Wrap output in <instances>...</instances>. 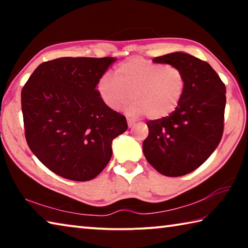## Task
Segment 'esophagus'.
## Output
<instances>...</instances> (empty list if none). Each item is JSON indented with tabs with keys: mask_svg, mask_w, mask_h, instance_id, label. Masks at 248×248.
<instances>
[{
	"mask_svg": "<svg viewBox=\"0 0 248 248\" xmlns=\"http://www.w3.org/2000/svg\"><path fill=\"white\" fill-rule=\"evenodd\" d=\"M127 123H128V125H129V127H132V125L134 124H136V121H133L132 119H127Z\"/></svg>",
	"mask_w": 248,
	"mask_h": 248,
	"instance_id": "esophagus-1",
	"label": "esophagus"
}]
</instances>
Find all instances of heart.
Masks as SVG:
<instances>
[{
	"instance_id": "heart-1",
	"label": "heart",
	"mask_w": 248,
	"mask_h": 248,
	"mask_svg": "<svg viewBox=\"0 0 248 248\" xmlns=\"http://www.w3.org/2000/svg\"><path fill=\"white\" fill-rule=\"evenodd\" d=\"M114 77H99L96 91L110 110H121L133 100L130 114L162 119L178 108L186 92L184 71L175 65L163 64L143 58H130L116 66Z\"/></svg>"
}]
</instances>
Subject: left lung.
Listing matches in <instances>:
<instances>
[{"mask_svg":"<svg viewBox=\"0 0 248 248\" xmlns=\"http://www.w3.org/2000/svg\"><path fill=\"white\" fill-rule=\"evenodd\" d=\"M184 71L187 87L169 117L149 120L143 153L158 173L178 177L203 164L217 149L224 129L226 89L208 62L184 52L153 59Z\"/></svg>","mask_w":248,"mask_h":248,"instance_id":"8db88e82","label":"left lung"}]
</instances>
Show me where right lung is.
I'll return each mask as SVG.
<instances>
[{"instance_id": "right-lung-1", "label": "right lung", "mask_w": 248, "mask_h": 248, "mask_svg": "<svg viewBox=\"0 0 248 248\" xmlns=\"http://www.w3.org/2000/svg\"><path fill=\"white\" fill-rule=\"evenodd\" d=\"M115 59L64 57L46 61L22 90L25 138L31 152L61 177L86 182L110 161L111 142L128 129L124 115L96 91Z\"/></svg>"}]
</instances>
